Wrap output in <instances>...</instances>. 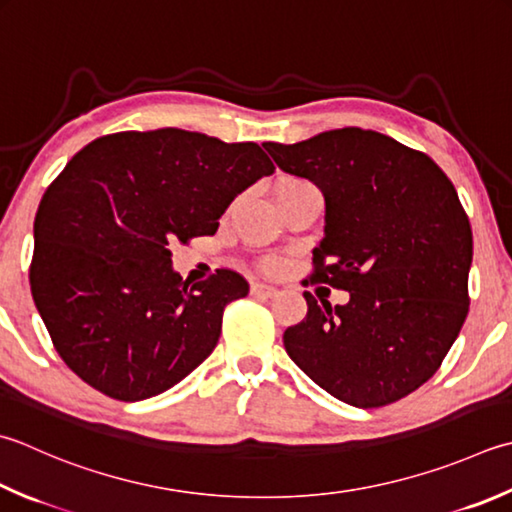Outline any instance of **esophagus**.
<instances>
[{"label": "esophagus", "instance_id": "1", "mask_svg": "<svg viewBox=\"0 0 512 512\" xmlns=\"http://www.w3.org/2000/svg\"><path fill=\"white\" fill-rule=\"evenodd\" d=\"M275 293H277V288L270 286V284H253V288H250V295H253V297H262V299L273 297Z\"/></svg>", "mask_w": 512, "mask_h": 512}]
</instances>
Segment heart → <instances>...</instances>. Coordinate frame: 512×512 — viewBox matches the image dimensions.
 <instances>
[{
    "instance_id": "b5f03b06",
    "label": "heart",
    "mask_w": 512,
    "mask_h": 512,
    "mask_svg": "<svg viewBox=\"0 0 512 512\" xmlns=\"http://www.w3.org/2000/svg\"><path fill=\"white\" fill-rule=\"evenodd\" d=\"M295 182H299V179H295V177H282V179H279V182L275 184V188L286 186V184H295ZM264 268H266V270H277V268H279V262H277V259H266Z\"/></svg>"
}]
</instances>
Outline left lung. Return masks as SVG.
I'll return each mask as SVG.
<instances>
[{"instance_id": "8db88e82", "label": "left lung", "mask_w": 512, "mask_h": 512, "mask_svg": "<svg viewBox=\"0 0 512 512\" xmlns=\"http://www.w3.org/2000/svg\"><path fill=\"white\" fill-rule=\"evenodd\" d=\"M264 148L284 173L324 193V239L310 282L348 290L286 328L290 359L357 408L388 406L442 366L468 315L473 230L446 173L426 153L362 128Z\"/></svg>"}]
</instances>
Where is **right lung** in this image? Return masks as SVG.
<instances>
[{
	"instance_id": "add662e5",
	"label": "right lung",
	"mask_w": 512,
	"mask_h": 512,
	"mask_svg": "<svg viewBox=\"0 0 512 512\" xmlns=\"http://www.w3.org/2000/svg\"><path fill=\"white\" fill-rule=\"evenodd\" d=\"M275 166L253 142L159 128L97 137L70 159L35 217L30 290L66 366L119 402L155 397L204 362L248 282L219 268L188 284L170 246L219 217Z\"/></svg>"
}]
</instances>
